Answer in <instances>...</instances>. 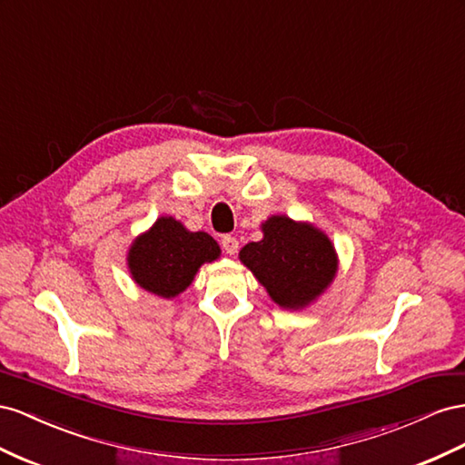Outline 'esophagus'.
<instances>
[{"instance_id":"1","label":"esophagus","mask_w":465,"mask_h":465,"mask_svg":"<svg viewBox=\"0 0 465 465\" xmlns=\"http://www.w3.org/2000/svg\"><path fill=\"white\" fill-rule=\"evenodd\" d=\"M222 247L228 255H235L237 249H240V242H237L233 235H223L222 237Z\"/></svg>"}]
</instances>
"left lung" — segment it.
<instances>
[{"label":"left lung","mask_w":465,"mask_h":465,"mask_svg":"<svg viewBox=\"0 0 465 465\" xmlns=\"http://www.w3.org/2000/svg\"><path fill=\"white\" fill-rule=\"evenodd\" d=\"M261 228L262 240L240 251L242 262L278 306L306 308L337 274L333 243L315 225L288 216H271Z\"/></svg>","instance_id":"1"}]
</instances>
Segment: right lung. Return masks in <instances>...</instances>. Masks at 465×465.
<instances>
[{
  "instance_id": "add662e5",
  "label": "right lung",
  "mask_w": 465,
  "mask_h": 465,
  "mask_svg": "<svg viewBox=\"0 0 465 465\" xmlns=\"http://www.w3.org/2000/svg\"><path fill=\"white\" fill-rule=\"evenodd\" d=\"M218 257L214 237L189 232L175 218L162 216L130 245L128 269L138 286L169 300L191 286L204 262Z\"/></svg>"
}]
</instances>
